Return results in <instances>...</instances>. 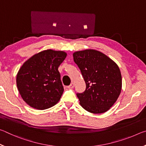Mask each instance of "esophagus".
Segmentation results:
<instances>
[{"label": "esophagus", "mask_w": 146, "mask_h": 146, "mask_svg": "<svg viewBox=\"0 0 146 146\" xmlns=\"http://www.w3.org/2000/svg\"><path fill=\"white\" fill-rule=\"evenodd\" d=\"M74 86H75V84H74L73 82H72L70 86H68L67 88L68 89H70V90H71V89H73L74 88Z\"/></svg>", "instance_id": "1"}]
</instances>
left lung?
<instances>
[{
	"label": "left lung",
	"mask_w": 146,
	"mask_h": 146,
	"mask_svg": "<svg viewBox=\"0 0 146 146\" xmlns=\"http://www.w3.org/2000/svg\"><path fill=\"white\" fill-rule=\"evenodd\" d=\"M73 56L86 85L84 92L76 94L80 106L91 113L106 112L117 101L122 90V75L118 65L95 49L76 51Z\"/></svg>",
	"instance_id": "8db88e82"
}]
</instances>
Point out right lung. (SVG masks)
<instances>
[{
  "label": "right lung",
  "instance_id": "obj_1",
  "mask_svg": "<svg viewBox=\"0 0 146 146\" xmlns=\"http://www.w3.org/2000/svg\"><path fill=\"white\" fill-rule=\"evenodd\" d=\"M67 53L47 49L23 64L17 75V86L24 102L36 110H46L60 99L64 88L58 68Z\"/></svg>",
  "mask_w": 146,
  "mask_h": 146
}]
</instances>
